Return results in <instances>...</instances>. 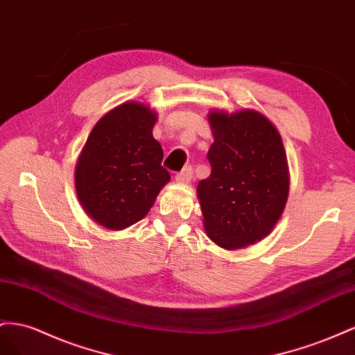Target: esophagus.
<instances>
[{
	"label": "esophagus",
	"mask_w": 355,
	"mask_h": 355,
	"mask_svg": "<svg viewBox=\"0 0 355 355\" xmlns=\"http://www.w3.org/2000/svg\"><path fill=\"white\" fill-rule=\"evenodd\" d=\"M191 178H193V169L186 168L180 172V174L175 175V181L178 184H189Z\"/></svg>",
	"instance_id": "esophagus-1"
}]
</instances>
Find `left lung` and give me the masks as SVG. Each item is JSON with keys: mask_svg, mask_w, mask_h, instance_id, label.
Wrapping results in <instances>:
<instances>
[{"mask_svg": "<svg viewBox=\"0 0 355 355\" xmlns=\"http://www.w3.org/2000/svg\"><path fill=\"white\" fill-rule=\"evenodd\" d=\"M211 174L196 193L207 236L227 251L266 238L284 212L290 174L275 125L257 110L212 108Z\"/></svg>", "mask_w": 355, "mask_h": 355, "instance_id": "left-lung-1", "label": "left lung"}]
</instances>
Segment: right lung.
<instances>
[{
    "label": "right lung",
    "mask_w": 355,
    "mask_h": 355,
    "mask_svg": "<svg viewBox=\"0 0 355 355\" xmlns=\"http://www.w3.org/2000/svg\"><path fill=\"white\" fill-rule=\"evenodd\" d=\"M157 113L141 101H126L101 117L80 153L74 183L89 218L107 230L143 220L169 183L164 150L153 137Z\"/></svg>",
    "instance_id": "1"
}]
</instances>
